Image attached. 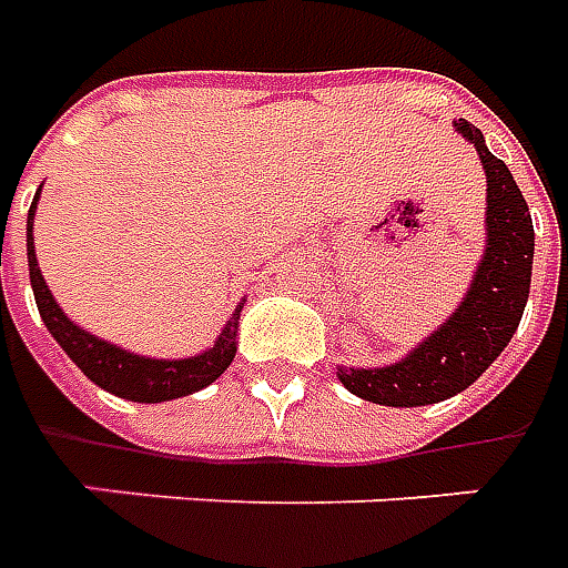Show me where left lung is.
<instances>
[{
	"mask_svg": "<svg viewBox=\"0 0 568 568\" xmlns=\"http://www.w3.org/2000/svg\"><path fill=\"white\" fill-rule=\"evenodd\" d=\"M458 134L474 143L486 171V253L465 303L404 361L379 369H339L342 385L382 406H425L465 392L496 361L520 324L532 281L535 232L523 192L508 164L465 119Z\"/></svg>",
	"mask_w": 568,
	"mask_h": 568,
	"instance_id": "left-lung-1",
	"label": "left lung"
}]
</instances>
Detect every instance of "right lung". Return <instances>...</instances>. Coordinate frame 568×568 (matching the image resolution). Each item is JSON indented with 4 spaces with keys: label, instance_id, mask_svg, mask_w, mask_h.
<instances>
[{
    "label": "right lung",
    "instance_id": "add662e5",
    "mask_svg": "<svg viewBox=\"0 0 568 568\" xmlns=\"http://www.w3.org/2000/svg\"><path fill=\"white\" fill-rule=\"evenodd\" d=\"M36 201L27 216V263H30V284H33L36 305L39 315L45 321L48 333L60 342V348L72 357V364L82 369L88 379L100 385L103 392L124 397V400H136V404H162V400H174V397H186L192 392L207 388L213 379H220L226 367L235 357V336H239V315L241 303L235 315L220 333V339L213 348H207L199 357H183V361H152V357L131 355L122 352L119 345L98 339L82 327H75L70 317L63 315V308L54 303V296L48 291L45 277L36 265L33 251V216Z\"/></svg>",
    "mask_w": 568,
    "mask_h": 568
}]
</instances>
